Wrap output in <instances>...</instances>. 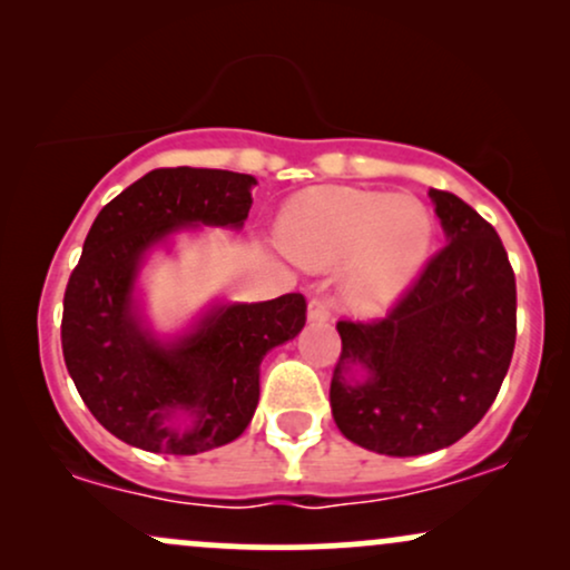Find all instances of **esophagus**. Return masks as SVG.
Wrapping results in <instances>:
<instances>
[{
	"mask_svg": "<svg viewBox=\"0 0 570 570\" xmlns=\"http://www.w3.org/2000/svg\"><path fill=\"white\" fill-rule=\"evenodd\" d=\"M330 299L326 297H313L311 303H307V322L324 324L330 322Z\"/></svg>",
	"mask_w": 570,
	"mask_h": 570,
	"instance_id": "1",
	"label": "esophagus"
}]
</instances>
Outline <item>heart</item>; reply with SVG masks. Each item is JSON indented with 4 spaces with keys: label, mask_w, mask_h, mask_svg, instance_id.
I'll list each match as a JSON object with an SVG mask.
<instances>
[{
    "label": "heart",
    "mask_w": 570,
    "mask_h": 570,
    "mask_svg": "<svg viewBox=\"0 0 570 570\" xmlns=\"http://www.w3.org/2000/svg\"><path fill=\"white\" fill-rule=\"evenodd\" d=\"M276 233L281 248L311 271L343 265L345 305L372 316L394 305L421 276L434 217L412 195L316 187L286 203Z\"/></svg>",
    "instance_id": "1"
}]
</instances>
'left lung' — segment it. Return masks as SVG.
I'll return each mask as SVG.
<instances>
[{"label":"left lung","mask_w":570,"mask_h":570,"mask_svg":"<svg viewBox=\"0 0 570 570\" xmlns=\"http://www.w3.org/2000/svg\"><path fill=\"white\" fill-rule=\"evenodd\" d=\"M448 246L381 322H337L332 417L345 440L410 458L466 436L507 377L517 286L499 233L469 203L429 189Z\"/></svg>","instance_id":"8db88e82"}]
</instances>
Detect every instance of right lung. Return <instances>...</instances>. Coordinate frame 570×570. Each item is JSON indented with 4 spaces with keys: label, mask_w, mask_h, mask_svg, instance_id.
Wrapping results in <instances>:
<instances>
[{
    "label": "right lung",
    "mask_w": 570,
    "mask_h": 570,
    "mask_svg": "<svg viewBox=\"0 0 570 570\" xmlns=\"http://www.w3.org/2000/svg\"><path fill=\"white\" fill-rule=\"evenodd\" d=\"M248 174L155 168L98 212L63 294V362L82 402L117 440L166 455H198L238 440L259 402L265 353L305 326L303 294L214 303L176 337H158L136 299L155 246L181 227L240 230Z\"/></svg>",
    "instance_id": "obj_1"
}]
</instances>
